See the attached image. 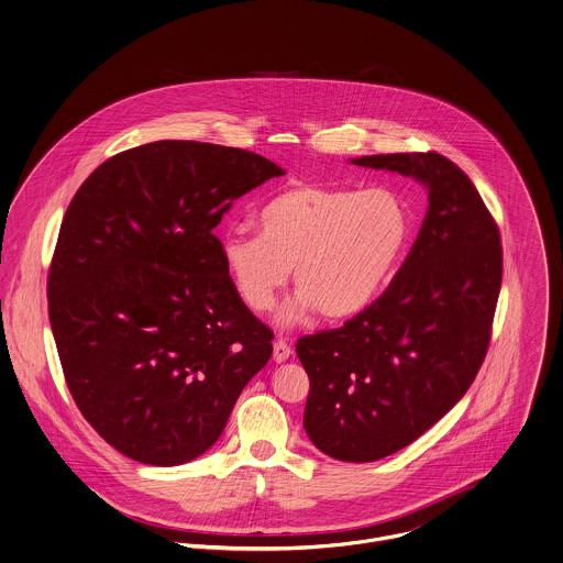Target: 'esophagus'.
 Here are the masks:
<instances>
[{"instance_id":"esophagus-1","label":"esophagus","mask_w":563,"mask_h":563,"mask_svg":"<svg viewBox=\"0 0 563 563\" xmlns=\"http://www.w3.org/2000/svg\"><path fill=\"white\" fill-rule=\"evenodd\" d=\"M290 355H292L290 344L286 340H275V344H273V358L277 363H282V361H286Z\"/></svg>"}]
</instances>
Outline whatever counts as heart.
Returning a JSON list of instances; mask_svg holds the SVG:
<instances>
[{
    "label": "heart",
    "mask_w": 563,
    "mask_h": 563,
    "mask_svg": "<svg viewBox=\"0 0 563 563\" xmlns=\"http://www.w3.org/2000/svg\"><path fill=\"white\" fill-rule=\"evenodd\" d=\"M257 225L260 234L221 239L225 271L243 303L271 309L292 271L297 309L311 307L324 320H344L369 306L410 234L409 208L394 191L311 183L268 200Z\"/></svg>",
    "instance_id": "obj_1"
}]
</instances>
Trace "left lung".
I'll return each instance as SVG.
<instances>
[{
    "label": "left lung",
    "instance_id": "left-lung-1",
    "mask_svg": "<svg viewBox=\"0 0 563 563\" xmlns=\"http://www.w3.org/2000/svg\"><path fill=\"white\" fill-rule=\"evenodd\" d=\"M355 165L412 176L428 212L385 292L340 329L303 335V426L331 459L374 462L452 409L488 353L501 290L497 221L461 167L439 153L372 154Z\"/></svg>",
    "mask_w": 563,
    "mask_h": 563
}]
</instances>
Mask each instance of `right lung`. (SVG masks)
I'll list each match as a JSON object with an SVG mask.
<instances>
[{"instance_id": "right-lung-1", "label": "right lung", "mask_w": 563, "mask_h": 563, "mask_svg": "<svg viewBox=\"0 0 563 563\" xmlns=\"http://www.w3.org/2000/svg\"><path fill=\"white\" fill-rule=\"evenodd\" d=\"M250 151L165 140L101 163L66 208L47 299L66 385L120 454L202 456L273 353L214 236L236 198L282 176Z\"/></svg>"}]
</instances>
